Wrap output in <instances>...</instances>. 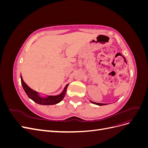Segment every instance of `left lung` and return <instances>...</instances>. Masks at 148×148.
<instances>
[{
  "instance_id": "left-lung-1",
  "label": "left lung",
  "mask_w": 148,
  "mask_h": 148,
  "mask_svg": "<svg viewBox=\"0 0 148 148\" xmlns=\"http://www.w3.org/2000/svg\"><path fill=\"white\" fill-rule=\"evenodd\" d=\"M91 102H92V104H96V105H98V106H104V105H106L107 104H101V103H96V102H92L91 101H90Z\"/></svg>"
}]
</instances>
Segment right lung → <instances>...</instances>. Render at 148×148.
Returning <instances> with one entry per match:
<instances>
[{
  "mask_svg": "<svg viewBox=\"0 0 148 148\" xmlns=\"http://www.w3.org/2000/svg\"><path fill=\"white\" fill-rule=\"evenodd\" d=\"M21 82L22 86H23L24 90L26 93V95H28V96L31 99H32L34 102H36L37 104H41V105H53L60 102L65 97L67 87H68L69 84H67L66 85L65 87L64 88V91H62V93H60L59 95L47 96V97H40L38 92L33 90L32 89H31L28 85L24 82L23 78H22L21 75Z\"/></svg>",
  "mask_w": 148,
  "mask_h": 148,
  "instance_id": "obj_1",
  "label": "right lung"
}]
</instances>
